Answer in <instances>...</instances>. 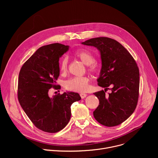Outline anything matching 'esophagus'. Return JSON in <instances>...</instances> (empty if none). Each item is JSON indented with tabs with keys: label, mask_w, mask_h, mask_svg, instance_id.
Here are the masks:
<instances>
[{
	"label": "esophagus",
	"mask_w": 158,
	"mask_h": 158,
	"mask_svg": "<svg viewBox=\"0 0 158 158\" xmlns=\"http://www.w3.org/2000/svg\"><path fill=\"white\" fill-rule=\"evenodd\" d=\"M80 96H81V97L82 99H84V98H85L87 96V94H84V93H81V94H80Z\"/></svg>",
	"instance_id": "obj_1"
}]
</instances>
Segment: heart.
<instances>
[{"label": "heart", "mask_w": 158, "mask_h": 158, "mask_svg": "<svg viewBox=\"0 0 158 158\" xmlns=\"http://www.w3.org/2000/svg\"><path fill=\"white\" fill-rule=\"evenodd\" d=\"M75 55L83 64L89 66L90 71H94L96 68V65L94 64L95 57L91 52L85 49H81L77 51L75 53ZM67 64H68V58L65 56L59 62V70L62 73H65L67 71ZM89 81V78L85 76L74 77L66 81L64 83V86L67 89L70 91L82 93L85 92L87 89Z\"/></svg>", "instance_id": "obj_1"}]
</instances>
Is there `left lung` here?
I'll use <instances>...</instances> for the list:
<instances>
[{
    "instance_id": "obj_1",
    "label": "left lung",
    "mask_w": 158,
    "mask_h": 158,
    "mask_svg": "<svg viewBox=\"0 0 158 158\" xmlns=\"http://www.w3.org/2000/svg\"><path fill=\"white\" fill-rule=\"evenodd\" d=\"M81 44L95 47L99 51L102 66L98 85L105 87L104 91L109 85L112 86L109 96H105L103 90L94 93L99 100L93 112L94 117L104 126H118L131 116L138 104L139 72L137 64L126 48L114 39L101 37Z\"/></svg>"
}]
</instances>
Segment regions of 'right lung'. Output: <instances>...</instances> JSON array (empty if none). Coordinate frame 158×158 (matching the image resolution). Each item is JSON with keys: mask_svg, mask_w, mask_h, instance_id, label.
Instances as JSON below:
<instances>
[{"mask_svg": "<svg viewBox=\"0 0 158 158\" xmlns=\"http://www.w3.org/2000/svg\"><path fill=\"white\" fill-rule=\"evenodd\" d=\"M69 49V46L59 43L44 46L24 64L19 73V103L32 123L47 132L64 129L71 119V106L81 99L78 93L69 91L49 96L51 88H57L59 58Z\"/></svg>", "mask_w": 158, "mask_h": 158, "instance_id": "obj_1", "label": "right lung"}]
</instances>
